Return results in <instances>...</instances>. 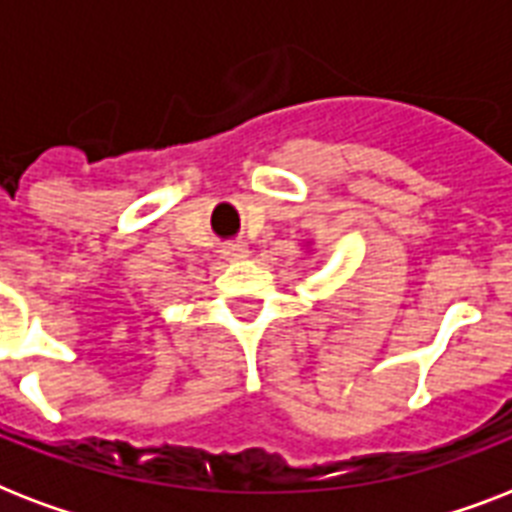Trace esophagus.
Returning <instances> with one entry per match:
<instances>
[{
    "instance_id": "obj_1",
    "label": "esophagus",
    "mask_w": 512,
    "mask_h": 512,
    "mask_svg": "<svg viewBox=\"0 0 512 512\" xmlns=\"http://www.w3.org/2000/svg\"><path fill=\"white\" fill-rule=\"evenodd\" d=\"M220 255H223L225 260H244V257L249 255V247L244 241H228V244L220 247Z\"/></svg>"
}]
</instances>
